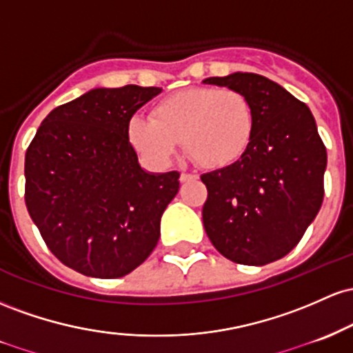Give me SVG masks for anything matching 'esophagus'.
Segmentation results:
<instances>
[{
	"label": "esophagus",
	"mask_w": 353,
	"mask_h": 353,
	"mask_svg": "<svg viewBox=\"0 0 353 353\" xmlns=\"http://www.w3.org/2000/svg\"><path fill=\"white\" fill-rule=\"evenodd\" d=\"M193 178H196V175H192V173H181L180 181H188V180H193Z\"/></svg>",
	"instance_id": "esophagus-1"
}]
</instances>
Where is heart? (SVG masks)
<instances>
[{"label":"heart","mask_w":353,"mask_h":353,"mask_svg":"<svg viewBox=\"0 0 353 353\" xmlns=\"http://www.w3.org/2000/svg\"><path fill=\"white\" fill-rule=\"evenodd\" d=\"M253 126L252 105L240 91L198 86L166 97L155 106L153 118L134 114L128 138L153 165L172 161L183 140L198 165L225 168L248 148Z\"/></svg>","instance_id":"obj_1"}]
</instances>
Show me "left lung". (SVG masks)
<instances>
[{"mask_svg": "<svg viewBox=\"0 0 353 353\" xmlns=\"http://www.w3.org/2000/svg\"><path fill=\"white\" fill-rule=\"evenodd\" d=\"M240 91L255 126L235 163L203 173L208 198L203 227L221 255L241 265H267L294 250L323 201L327 150L305 103L255 73L203 80Z\"/></svg>", "mask_w": 353, "mask_h": 353, "instance_id": "left-lung-1", "label": "left lung"}]
</instances>
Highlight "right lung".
Wrapping results in <instances>:
<instances>
[{
	"instance_id": "add662e5",
	"label": "right lung",
	"mask_w": 353,
	"mask_h": 353,
	"mask_svg": "<svg viewBox=\"0 0 353 353\" xmlns=\"http://www.w3.org/2000/svg\"><path fill=\"white\" fill-rule=\"evenodd\" d=\"M155 86L94 88L51 112L25 157V201L43 240L66 267L120 279L157 247L180 173L138 163L128 123Z\"/></svg>"
}]
</instances>
